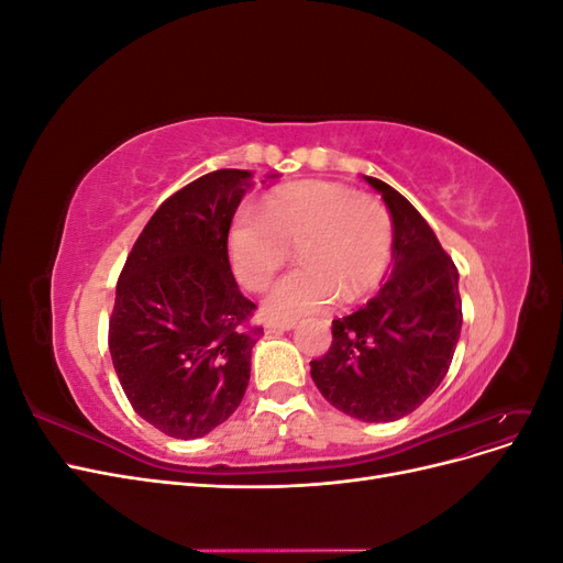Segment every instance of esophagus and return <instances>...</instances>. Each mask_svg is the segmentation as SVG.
Masks as SVG:
<instances>
[{"mask_svg": "<svg viewBox=\"0 0 563 563\" xmlns=\"http://www.w3.org/2000/svg\"><path fill=\"white\" fill-rule=\"evenodd\" d=\"M294 327H296V321H288V319H267L265 321L267 333H284V331H291Z\"/></svg>", "mask_w": 563, "mask_h": 563, "instance_id": "obj_1", "label": "esophagus"}]
</instances>
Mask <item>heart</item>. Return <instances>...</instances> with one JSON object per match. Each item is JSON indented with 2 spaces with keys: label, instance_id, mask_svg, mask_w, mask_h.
Segmentation results:
<instances>
[{
  "label": "heart",
  "instance_id": "obj_1",
  "mask_svg": "<svg viewBox=\"0 0 563 563\" xmlns=\"http://www.w3.org/2000/svg\"><path fill=\"white\" fill-rule=\"evenodd\" d=\"M236 279L263 288L298 246L300 265L277 282L267 312L284 319L327 310L340 294L356 300L387 272L395 228L385 203L354 187L305 180L272 192L263 209L244 203L228 234Z\"/></svg>",
  "mask_w": 563,
  "mask_h": 563
}]
</instances>
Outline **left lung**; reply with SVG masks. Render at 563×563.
<instances>
[{
  "instance_id": "left-lung-1",
  "label": "left lung",
  "mask_w": 563,
  "mask_h": 563,
  "mask_svg": "<svg viewBox=\"0 0 563 563\" xmlns=\"http://www.w3.org/2000/svg\"><path fill=\"white\" fill-rule=\"evenodd\" d=\"M366 180L391 216L395 267L364 308L333 319L331 347L310 362V373L338 411L391 422L413 413L444 380L463 327V302L457 267L413 203L378 178Z\"/></svg>"
}]
</instances>
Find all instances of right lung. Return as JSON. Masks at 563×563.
Segmentation results:
<instances>
[{
    "label": "right lung",
    "mask_w": 563,
    "mask_h": 563,
    "mask_svg": "<svg viewBox=\"0 0 563 563\" xmlns=\"http://www.w3.org/2000/svg\"><path fill=\"white\" fill-rule=\"evenodd\" d=\"M249 178L218 168L164 199L117 279V378L133 411L168 437L209 434L246 395L263 327L232 277L228 234Z\"/></svg>",
    "instance_id": "obj_1"
}]
</instances>
